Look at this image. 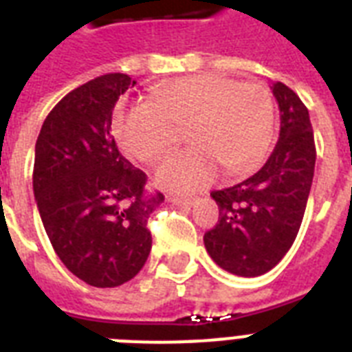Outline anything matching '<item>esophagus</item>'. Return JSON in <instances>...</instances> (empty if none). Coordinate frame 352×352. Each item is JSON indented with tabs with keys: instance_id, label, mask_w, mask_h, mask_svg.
Returning a JSON list of instances; mask_svg holds the SVG:
<instances>
[{
	"instance_id": "esophagus-1",
	"label": "esophagus",
	"mask_w": 352,
	"mask_h": 352,
	"mask_svg": "<svg viewBox=\"0 0 352 352\" xmlns=\"http://www.w3.org/2000/svg\"><path fill=\"white\" fill-rule=\"evenodd\" d=\"M171 203L177 204V206H182V208H190V206H193V201L192 197H179V195H175V197H171Z\"/></svg>"
}]
</instances>
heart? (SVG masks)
I'll return each mask as SVG.
<instances>
[{
    "instance_id": "1",
    "label": "heart",
    "mask_w": 352,
    "mask_h": 352,
    "mask_svg": "<svg viewBox=\"0 0 352 352\" xmlns=\"http://www.w3.org/2000/svg\"><path fill=\"white\" fill-rule=\"evenodd\" d=\"M120 148L153 162L179 146L188 131L192 149L166 159L157 186L193 193L219 175L241 177L259 168L274 135V98L267 85L223 74H197L159 85L151 104L120 107L113 118Z\"/></svg>"
}]
</instances>
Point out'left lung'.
I'll list each match as a JSON object with an SVG mask.
<instances>
[{"label": "left lung", "mask_w": 352, "mask_h": 352, "mask_svg": "<svg viewBox=\"0 0 352 352\" xmlns=\"http://www.w3.org/2000/svg\"><path fill=\"white\" fill-rule=\"evenodd\" d=\"M270 89L281 120L278 144L257 173L212 192L219 221L204 234L210 257L243 278L272 270L289 252L300 232L316 164L309 109L281 82Z\"/></svg>", "instance_id": "obj_1"}]
</instances>
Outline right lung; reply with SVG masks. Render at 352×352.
<instances>
[{
  "label": "right lung",
  "instance_id": "obj_1",
  "mask_svg": "<svg viewBox=\"0 0 352 352\" xmlns=\"http://www.w3.org/2000/svg\"><path fill=\"white\" fill-rule=\"evenodd\" d=\"M137 82L109 73L65 95L36 140L32 188L41 223L67 270L91 287H118L151 250L149 215L164 201L146 195L148 177L111 135L118 96Z\"/></svg>",
  "mask_w": 352,
  "mask_h": 352
}]
</instances>
